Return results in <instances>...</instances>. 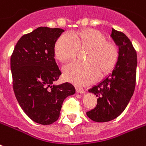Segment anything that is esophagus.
<instances>
[{
  "mask_svg": "<svg viewBox=\"0 0 146 146\" xmlns=\"http://www.w3.org/2000/svg\"><path fill=\"white\" fill-rule=\"evenodd\" d=\"M76 92L79 93H85L86 91L85 89L81 87H76Z\"/></svg>",
  "mask_w": 146,
  "mask_h": 146,
  "instance_id": "34e87169",
  "label": "esophagus"
}]
</instances>
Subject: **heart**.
<instances>
[{
  "label": "heart",
  "mask_w": 146,
  "mask_h": 146,
  "mask_svg": "<svg viewBox=\"0 0 146 146\" xmlns=\"http://www.w3.org/2000/svg\"><path fill=\"white\" fill-rule=\"evenodd\" d=\"M88 50L85 63H71L63 70L66 79L77 85L88 84L96 76L108 75L119 60L117 45L107 41L105 35L93 29H83L61 36L54 44L53 53L59 62L66 63L76 58L78 50Z\"/></svg>",
  "instance_id": "b5f03b06"
}]
</instances>
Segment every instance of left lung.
Instances as JSON below:
<instances>
[{
    "label": "left lung",
    "instance_id": "left-lung-1",
    "mask_svg": "<svg viewBox=\"0 0 146 146\" xmlns=\"http://www.w3.org/2000/svg\"><path fill=\"white\" fill-rule=\"evenodd\" d=\"M111 36L119 46V56L113 73L89 90L96 96L97 105L86 115L94 122H109L125 110L133 95L136 80L137 54L122 32L113 29Z\"/></svg>",
    "mask_w": 146,
    "mask_h": 146
}]
</instances>
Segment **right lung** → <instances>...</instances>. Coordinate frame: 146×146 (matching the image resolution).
I'll return each mask as SVG.
<instances>
[{
	"mask_svg": "<svg viewBox=\"0 0 146 146\" xmlns=\"http://www.w3.org/2000/svg\"><path fill=\"white\" fill-rule=\"evenodd\" d=\"M63 31L40 27L21 36L11 57L13 89L19 105L30 119L41 125L58 119L63 100L76 92L67 82L53 84L61 75L53 47Z\"/></svg>",
	"mask_w": 146,
	"mask_h": 146,
	"instance_id": "1",
	"label": "right lung"
}]
</instances>
